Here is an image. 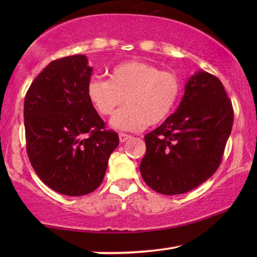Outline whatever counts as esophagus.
<instances>
[{"label":"esophagus","instance_id":"esophagus-1","mask_svg":"<svg viewBox=\"0 0 257 257\" xmlns=\"http://www.w3.org/2000/svg\"><path fill=\"white\" fill-rule=\"evenodd\" d=\"M132 137L130 135H126V133H119V140H120V143H125L127 142L128 139H131Z\"/></svg>","mask_w":257,"mask_h":257}]
</instances>
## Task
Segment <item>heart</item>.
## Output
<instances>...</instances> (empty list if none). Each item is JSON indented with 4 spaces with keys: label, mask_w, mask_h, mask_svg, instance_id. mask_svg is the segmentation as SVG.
Returning a JSON list of instances; mask_svg holds the SVG:
<instances>
[{
    "label": "heart",
    "mask_w": 257,
    "mask_h": 257,
    "mask_svg": "<svg viewBox=\"0 0 257 257\" xmlns=\"http://www.w3.org/2000/svg\"><path fill=\"white\" fill-rule=\"evenodd\" d=\"M181 82L173 72L161 71L143 61H127L113 66L108 79L92 77L87 83V97L97 111L110 115L111 126L119 131H139L164 121L177 106Z\"/></svg>",
    "instance_id": "b5f03b06"
}]
</instances>
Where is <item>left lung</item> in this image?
I'll list each match as a JSON object with an SVG mask.
<instances>
[{
  "mask_svg": "<svg viewBox=\"0 0 257 257\" xmlns=\"http://www.w3.org/2000/svg\"><path fill=\"white\" fill-rule=\"evenodd\" d=\"M234 112L222 83L199 70L189 77L179 107L145 136L140 164L144 181L165 195L187 193L203 184L221 164Z\"/></svg>",
  "mask_w": 257,
  "mask_h": 257,
  "instance_id": "obj_1",
  "label": "left lung"
}]
</instances>
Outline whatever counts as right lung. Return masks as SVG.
<instances>
[{
    "instance_id": "obj_1",
    "label": "right lung",
    "mask_w": 257,
    "mask_h": 257,
    "mask_svg": "<svg viewBox=\"0 0 257 257\" xmlns=\"http://www.w3.org/2000/svg\"><path fill=\"white\" fill-rule=\"evenodd\" d=\"M92 75L85 55L52 61L24 99L27 152L45 185L61 194L85 195L99 187L118 135L87 97Z\"/></svg>"
}]
</instances>
